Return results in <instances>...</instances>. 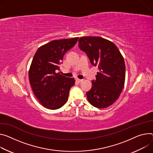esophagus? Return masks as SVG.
Instances as JSON below:
<instances>
[{
	"label": "esophagus",
	"mask_w": 153,
	"mask_h": 153,
	"mask_svg": "<svg viewBox=\"0 0 153 153\" xmlns=\"http://www.w3.org/2000/svg\"><path fill=\"white\" fill-rule=\"evenodd\" d=\"M76 81L77 82H79V83H80V82H82L83 81V80L82 79H76Z\"/></svg>",
	"instance_id": "1"
}]
</instances>
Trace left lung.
Segmentation results:
<instances>
[{"mask_svg": "<svg viewBox=\"0 0 153 153\" xmlns=\"http://www.w3.org/2000/svg\"><path fill=\"white\" fill-rule=\"evenodd\" d=\"M79 47L85 52L90 63L98 66L96 80L87 94L88 102L99 108L113 104L119 98L125 82L124 60L117 46L112 41L99 36H84Z\"/></svg>", "mask_w": 153, "mask_h": 153, "instance_id": "8db88e82", "label": "left lung"}]
</instances>
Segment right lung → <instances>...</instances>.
<instances>
[{
	"label": "right lung",
	"mask_w": 153,
	"mask_h": 153,
	"mask_svg": "<svg viewBox=\"0 0 153 153\" xmlns=\"http://www.w3.org/2000/svg\"><path fill=\"white\" fill-rule=\"evenodd\" d=\"M78 39L53 40L39 47L35 53L29 71V81L36 98L47 108L58 109L68 101L75 80L56 73V70H60L65 53Z\"/></svg>",
	"instance_id": "1"
}]
</instances>
